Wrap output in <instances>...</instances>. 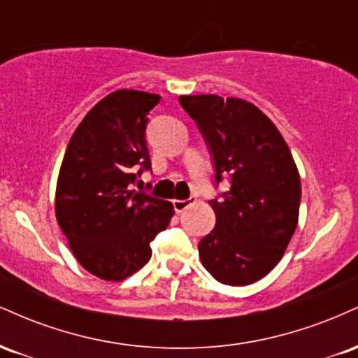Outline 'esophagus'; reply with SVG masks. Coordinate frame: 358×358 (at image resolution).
<instances>
[{
	"instance_id": "esophagus-1",
	"label": "esophagus",
	"mask_w": 358,
	"mask_h": 358,
	"mask_svg": "<svg viewBox=\"0 0 358 358\" xmlns=\"http://www.w3.org/2000/svg\"><path fill=\"white\" fill-rule=\"evenodd\" d=\"M193 202H195V200L193 199H185V200H173V207H175V210L178 212V213H182L183 210H187L188 207H190V205H193Z\"/></svg>"
}]
</instances>
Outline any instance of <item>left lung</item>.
Wrapping results in <instances>:
<instances>
[{
  "mask_svg": "<svg viewBox=\"0 0 358 358\" xmlns=\"http://www.w3.org/2000/svg\"><path fill=\"white\" fill-rule=\"evenodd\" d=\"M199 126L215 168L210 200L215 227L199 242L203 268L222 285L245 286L281 261L298 225L301 183L296 163L273 121L236 97L180 96Z\"/></svg>",
  "mask_w": 358,
  "mask_h": 358,
  "instance_id": "1",
  "label": "left lung"
}]
</instances>
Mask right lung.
<instances>
[{
    "label": "right lung",
    "instance_id": "add662e5",
    "mask_svg": "<svg viewBox=\"0 0 358 358\" xmlns=\"http://www.w3.org/2000/svg\"><path fill=\"white\" fill-rule=\"evenodd\" d=\"M158 94L121 89L85 114L69 141L55 193V215L71 250L94 276L122 281L150 261L173 205L133 190L151 170L148 114Z\"/></svg>",
    "mask_w": 358,
    "mask_h": 358
}]
</instances>
